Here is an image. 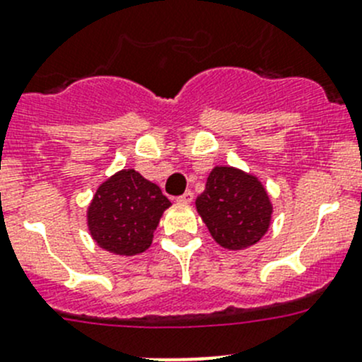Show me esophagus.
<instances>
[{
  "label": "esophagus",
  "mask_w": 362,
  "mask_h": 362,
  "mask_svg": "<svg viewBox=\"0 0 362 362\" xmlns=\"http://www.w3.org/2000/svg\"><path fill=\"white\" fill-rule=\"evenodd\" d=\"M192 198H194V194H192L191 191H185L184 194L178 196L177 199H178V202H180V203H191V202H192Z\"/></svg>",
  "instance_id": "34e87169"
}]
</instances>
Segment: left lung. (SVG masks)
Returning a JSON list of instances; mask_svg holds the SVG:
<instances>
[{
    "label": "left lung",
    "instance_id": "obj_1",
    "mask_svg": "<svg viewBox=\"0 0 362 362\" xmlns=\"http://www.w3.org/2000/svg\"><path fill=\"white\" fill-rule=\"evenodd\" d=\"M196 209L217 244L235 251L256 244L269 230L272 214L262 184L226 166L214 168Z\"/></svg>",
    "mask_w": 362,
    "mask_h": 362
}]
</instances>
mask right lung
Listing matches in <instances>:
<instances>
[{"label":"right lung","mask_w":362,"mask_h":362,"mask_svg":"<svg viewBox=\"0 0 362 362\" xmlns=\"http://www.w3.org/2000/svg\"><path fill=\"white\" fill-rule=\"evenodd\" d=\"M170 205L156 184L138 171L124 170L97 189L88 209V226L106 251L138 255L152 244L153 230Z\"/></svg>","instance_id":"add662e5"}]
</instances>
